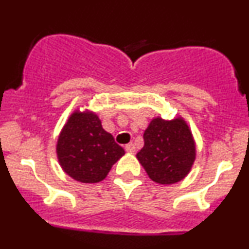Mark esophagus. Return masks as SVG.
Returning a JSON list of instances; mask_svg holds the SVG:
<instances>
[{
  "mask_svg": "<svg viewBox=\"0 0 249 249\" xmlns=\"http://www.w3.org/2000/svg\"><path fill=\"white\" fill-rule=\"evenodd\" d=\"M125 150H126L127 153H135V144L132 142L127 143L126 145H125Z\"/></svg>",
  "mask_w": 249,
  "mask_h": 249,
  "instance_id": "1",
  "label": "esophagus"
}]
</instances>
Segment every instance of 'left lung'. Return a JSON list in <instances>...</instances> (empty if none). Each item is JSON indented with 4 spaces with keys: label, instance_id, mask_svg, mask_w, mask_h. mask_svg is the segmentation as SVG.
Listing matches in <instances>:
<instances>
[{
    "label": "left lung",
    "instance_id": "8db88e82",
    "mask_svg": "<svg viewBox=\"0 0 249 249\" xmlns=\"http://www.w3.org/2000/svg\"><path fill=\"white\" fill-rule=\"evenodd\" d=\"M144 145L137 153L145 172L159 184L182 180L192 170L196 157L195 141L183 118H154L143 134Z\"/></svg>",
    "mask_w": 249,
    "mask_h": 249
}]
</instances>
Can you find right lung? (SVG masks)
<instances>
[{"label": "right lung", "instance_id": "right-lung-1", "mask_svg": "<svg viewBox=\"0 0 249 249\" xmlns=\"http://www.w3.org/2000/svg\"><path fill=\"white\" fill-rule=\"evenodd\" d=\"M56 154L70 177L82 183H97L106 178L125 152L105 131L95 113L76 110L60 132Z\"/></svg>", "mask_w": 249, "mask_h": 249}]
</instances>
